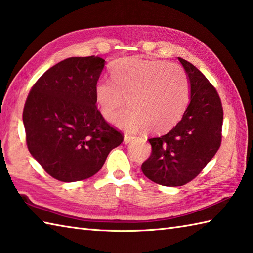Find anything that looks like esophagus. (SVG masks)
I'll return each mask as SVG.
<instances>
[{
	"instance_id": "34e87169",
	"label": "esophagus",
	"mask_w": 253,
	"mask_h": 253,
	"mask_svg": "<svg viewBox=\"0 0 253 253\" xmlns=\"http://www.w3.org/2000/svg\"><path fill=\"white\" fill-rule=\"evenodd\" d=\"M133 136H131V135H125V138H123V143L125 144H128V143H131V141H133Z\"/></svg>"
}]
</instances>
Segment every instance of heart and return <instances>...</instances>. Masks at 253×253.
<instances>
[{"label": "heart", "mask_w": 253, "mask_h": 253, "mask_svg": "<svg viewBox=\"0 0 253 253\" xmlns=\"http://www.w3.org/2000/svg\"><path fill=\"white\" fill-rule=\"evenodd\" d=\"M111 80H99L94 95L99 111L128 132L164 133L177 125L189 102V82L179 65L159 60L126 58L110 68Z\"/></svg>", "instance_id": "obj_1"}]
</instances>
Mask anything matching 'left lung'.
Listing matches in <instances>:
<instances>
[{
	"label": "left lung",
	"instance_id": "1",
	"mask_svg": "<svg viewBox=\"0 0 253 253\" xmlns=\"http://www.w3.org/2000/svg\"><path fill=\"white\" fill-rule=\"evenodd\" d=\"M178 59L189 79V106L171 131L149 138L152 154L141 167L149 180L165 187H180L193 180L221 142L224 113L217 91L193 64Z\"/></svg>",
	"mask_w": 253,
	"mask_h": 253
}]
</instances>
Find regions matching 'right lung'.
<instances>
[{
	"label": "right lung",
	"mask_w": 253,
	"mask_h": 253,
	"mask_svg": "<svg viewBox=\"0 0 253 253\" xmlns=\"http://www.w3.org/2000/svg\"><path fill=\"white\" fill-rule=\"evenodd\" d=\"M104 66L95 55L61 61L40 76L25 102L28 151L59 181L92 177L123 141L96 106L94 88Z\"/></svg>",
	"instance_id": "obj_1"
}]
</instances>
